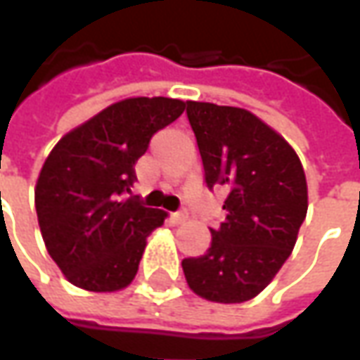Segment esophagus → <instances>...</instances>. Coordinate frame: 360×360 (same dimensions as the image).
Wrapping results in <instances>:
<instances>
[{
	"mask_svg": "<svg viewBox=\"0 0 360 360\" xmlns=\"http://www.w3.org/2000/svg\"><path fill=\"white\" fill-rule=\"evenodd\" d=\"M171 217H173L175 223H185V221H187V211H177V213H173Z\"/></svg>",
	"mask_w": 360,
	"mask_h": 360,
	"instance_id": "1",
	"label": "esophagus"
}]
</instances>
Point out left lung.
<instances>
[{
  "mask_svg": "<svg viewBox=\"0 0 360 360\" xmlns=\"http://www.w3.org/2000/svg\"><path fill=\"white\" fill-rule=\"evenodd\" d=\"M205 183L225 185L227 211L211 247L183 259L193 292L213 303L257 297L289 259L307 217L301 159L275 129L241 107L187 101Z\"/></svg>",
  "mask_w": 360,
  "mask_h": 360,
  "instance_id": "1",
  "label": "left lung"
}]
</instances>
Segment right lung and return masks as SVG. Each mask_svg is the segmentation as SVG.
<instances>
[{
	"mask_svg": "<svg viewBox=\"0 0 360 360\" xmlns=\"http://www.w3.org/2000/svg\"><path fill=\"white\" fill-rule=\"evenodd\" d=\"M183 111L181 99H123L51 149L35 185V211L47 253L71 285L113 292L135 279L147 237L167 217L127 197L135 163Z\"/></svg>",
	"mask_w": 360,
	"mask_h": 360,
	"instance_id": "right-lung-1",
	"label": "right lung"
}]
</instances>
